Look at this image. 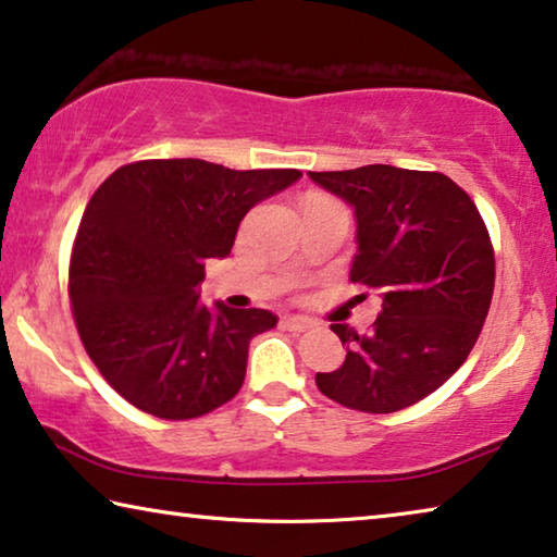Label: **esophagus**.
<instances>
[{"instance_id": "1", "label": "esophagus", "mask_w": 557, "mask_h": 557, "mask_svg": "<svg viewBox=\"0 0 557 557\" xmlns=\"http://www.w3.org/2000/svg\"><path fill=\"white\" fill-rule=\"evenodd\" d=\"M282 322H285V327L293 332H305V330H312L314 325H318V322H314L312 318H307V314H285Z\"/></svg>"}]
</instances>
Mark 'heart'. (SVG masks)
I'll return each mask as SVG.
<instances>
[{
    "mask_svg": "<svg viewBox=\"0 0 557 557\" xmlns=\"http://www.w3.org/2000/svg\"><path fill=\"white\" fill-rule=\"evenodd\" d=\"M312 199H327V197H322V195H310Z\"/></svg>",
    "mask_w": 557,
    "mask_h": 557,
    "instance_id": "1",
    "label": "heart"
}]
</instances>
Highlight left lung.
I'll return each instance as SVG.
<instances>
[{"label":"left lung","mask_w":557,"mask_h":557,"mask_svg":"<svg viewBox=\"0 0 557 557\" xmlns=\"http://www.w3.org/2000/svg\"><path fill=\"white\" fill-rule=\"evenodd\" d=\"M310 180L355 210L350 280L383 297L372 330L330 325L347 355L314 383L350 410L410 408L468 360L483 330L495 287L485 222L470 195L440 172L364 164L310 172Z\"/></svg>","instance_id":"left-lung-1"}]
</instances>
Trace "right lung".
<instances>
[{
	"label": "right lung",
	"instance_id": "obj_1",
	"mask_svg": "<svg viewBox=\"0 0 557 557\" xmlns=\"http://www.w3.org/2000/svg\"><path fill=\"white\" fill-rule=\"evenodd\" d=\"M300 177L145 160L97 187L72 247L70 300L82 345L124 400L154 418L189 420L239 393L250 339L277 318L207 307L205 262L227 257L245 214Z\"/></svg>",
	"mask_w": 557,
	"mask_h": 557
}]
</instances>
